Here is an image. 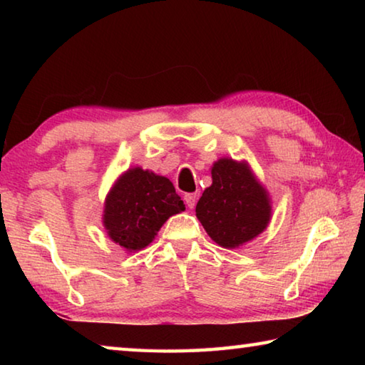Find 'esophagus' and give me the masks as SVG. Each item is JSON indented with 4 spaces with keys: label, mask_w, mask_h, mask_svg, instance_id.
<instances>
[{
    "label": "esophagus",
    "mask_w": 365,
    "mask_h": 365,
    "mask_svg": "<svg viewBox=\"0 0 365 365\" xmlns=\"http://www.w3.org/2000/svg\"><path fill=\"white\" fill-rule=\"evenodd\" d=\"M185 200V205H187L190 209H193L196 206V201H197V196L195 193H187L183 196Z\"/></svg>",
    "instance_id": "obj_1"
}]
</instances>
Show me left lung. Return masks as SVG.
<instances>
[{"instance_id":"1","label":"left lung","mask_w":365,"mask_h":365,"mask_svg":"<svg viewBox=\"0 0 365 365\" xmlns=\"http://www.w3.org/2000/svg\"><path fill=\"white\" fill-rule=\"evenodd\" d=\"M212 185L196 205V217L222 248H238L267 228L272 217L269 193L248 163L222 158L214 163Z\"/></svg>"}]
</instances>
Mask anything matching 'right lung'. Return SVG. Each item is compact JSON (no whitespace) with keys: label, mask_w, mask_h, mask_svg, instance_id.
<instances>
[{"label":"right lung","mask_w":365,"mask_h":365,"mask_svg":"<svg viewBox=\"0 0 365 365\" xmlns=\"http://www.w3.org/2000/svg\"><path fill=\"white\" fill-rule=\"evenodd\" d=\"M182 211L185 205L169 178L133 168L108 193L103 224L114 243L135 252L146 248L164 222Z\"/></svg>","instance_id":"1"}]
</instances>
